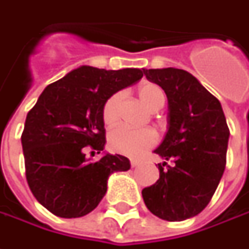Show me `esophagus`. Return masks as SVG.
<instances>
[{
    "instance_id": "34e87169",
    "label": "esophagus",
    "mask_w": 249,
    "mask_h": 249,
    "mask_svg": "<svg viewBox=\"0 0 249 249\" xmlns=\"http://www.w3.org/2000/svg\"><path fill=\"white\" fill-rule=\"evenodd\" d=\"M130 165H131V167H137L141 165V162L137 160V159H131V160H130Z\"/></svg>"
}]
</instances>
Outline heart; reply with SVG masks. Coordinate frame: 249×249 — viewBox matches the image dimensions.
Instances as JSON below:
<instances>
[{
    "label": "heart",
    "mask_w": 249,
    "mask_h": 249,
    "mask_svg": "<svg viewBox=\"0 0 249 249\" xmlns=\"http://www.w3.org/2000/svg\"><path fill=\"white\" fill-rule=\"evenodd\" d=\"M139 97L152 112L160 109L166 100L163 90L154 83H145L140 86ZM120 101L122 92H115L105 101L102 108V119L107 126H113L118 122ZM155 142L157 134L151 129H130L126 126H119L112 130L109 134V148L113 152L126 157H139L147 149L154 147Z\"/></svg>",
    "instance_id": "obj_1"
}]
</instances>
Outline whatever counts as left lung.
I'll list each match as a JSON object with an SVG mask.
<instances>
[{
  "label": "left lung",
  "instance_id": "obj_1",
  "mask_svg": "<svg viewBox=\"0 0 249 249\" xmlns=\"http://www.w3.org/2000/svg\"><path fill=\"white\" fill-rule=\"evenodd\" d=\"M144 74L167 97V131L154 152L173 165L158 163V181L142 190V199L151 213L181 222L202 212L215 194L230 131L219 100L191 73L163 68Z\"/></svg>",
  "mask_w": 249,
  "mask_h": 249
}]
</instances>
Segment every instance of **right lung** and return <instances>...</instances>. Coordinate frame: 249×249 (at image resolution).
Instances as JSON below:
<instances>
[{"instance_id":"right-lung-1","label":"right lung","mask_w":249,"mask_h":249,"mask_svg":"<svg viewBox=\"0 0 249 249\" xmlns=\"http://www.w3.org/2000/svg\"><path fill=\"white\" fill-rule=\"evenodd\" d=\"M142 74L137 68L105 71L83 65L47 86L27 113L22 133L26 178L51 213L66 219L90 213L105 196L110 175L130 169L126 157L104 154L91 162L84 151H104L105 101Z\"/></svg>"}]
</instances>
